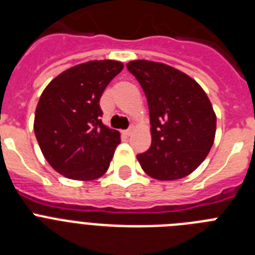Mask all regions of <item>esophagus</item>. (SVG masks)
Returning a JSON list of instances; mask_svg holds the SVG:
<instances>
[{"mask_svg": "<svg viewBox=\"0 0 255 255\" xmlns=\"http://www.w3.org/2000/svg\"><path fill=\"white\" fill-rule=\"evenodd\" d=\"M132 130H134V129H132V128H130V129L125 130V131H124V132H123V134H124V135H125V136H130V135H131V134H132Z\"/></svg>", "mask_w": 255, "mask_h": 255, "instance_id": "esophagus-1", "label": "esophagus"}]
</instances>
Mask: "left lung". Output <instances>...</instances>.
Masks as SVG:
<instances>
[{"label":"left lung","mask_w":255,"mask_h":255,"mask_svg":"<svg viewBox=\"0 0 255 255\" xmlns=\"http://www.w3.org/2000/svg\"><path fill=\"white\" fill-rule=\"evenodd\" d=\"M147 97L152 144L136 155L148 176L172 181L190 175L211 150L216 117L208 96L194 79L170 65L134 60L126 65Z\"/></svg>","instance_id":"obj_1"}]
</instances>
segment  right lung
I'll use <instances>...</instances> for the list:
<instances>
[{
  "label": "right lung",
  "instance_id": "add662e5",
  "mask_svg": "<svg viewBox=\"0 0 255 255\" xmlns=\"http://www.w3.org/2000/svg\"><path fill=\"white\" fill-rule=\"evenodd\" d=\"M123 69L120 61H88L44 88L35 108V138L51 167L67 179L92 181L110 167L120 132L102 123L100 100Z\"/></svg>",
  "mask_w": 255,
  "mask_h": 255
}]
</instances>
